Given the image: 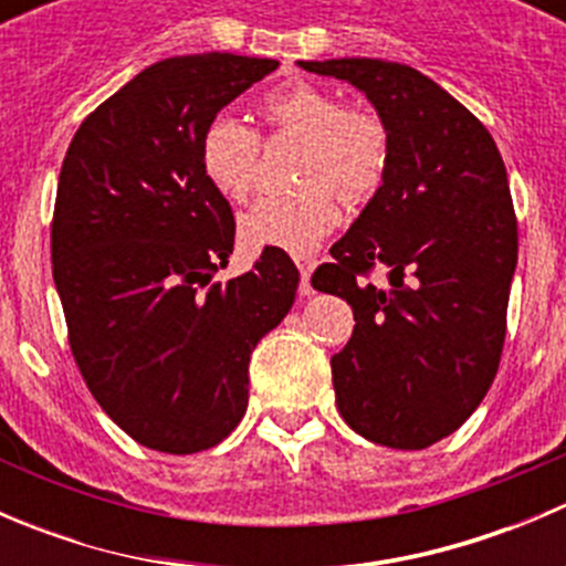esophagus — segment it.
Here are the masks:
<instances>
[{
    "mask_svg": "<svg viewBox=\"0 0 566 566\" xmlns=\"http://www.w3.org/2000/svg\"><path fill=\"white\" fill-rule=\"evenodd\" d=\"M301 271V295H315V287H312V271H315V260L312 256H295Z\"/></svg>",
    "mask_w": 566,
    "mask_h": 566,
    "instance_id": "1",
    "label": "esophagus"
}]
</instances>
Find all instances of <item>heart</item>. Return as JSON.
Returning a JSON list of instances; mask_svg holds the SVG:
<instances>
[{
  "label": "heart",
  "instance_id": "b5f03b06",
  "mask_svg": "<svg viewBox=\"0 0 566 566\" xmlns=\"http://www.w3.org/2000/svg\"><path fill=\"white\" fill-rule=\"evenodd\" d=\"M256 114L276 136L306 142L301 191L262 197L241 216L249 249L304 254L339 227L342 193L361 202L384 182L391 161V134L373 108H350L328 87L295 82L265 95ZM199 167L210 186L232 202H247L260 169V136L230 114H216L199 136Z\"/></svg>",
  "mask_w": 566,
  "mask_h": 566
}]
</instances>
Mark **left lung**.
I'll return each mask as SVG.
<instances>
[{
	"mask_svg": "<svg viewBox=\"0 0 566 566\" xmlns=\"http://www.w3.org/2000/svg\"><path fill=\"white\" fill-rule=\"evenodd\" d=\"M361 90L391 161L315 290L353 306L334 358L336 408L367 441L427 449L479 408L499 373L517 265L510 180L490 130L424 73L386 60L298 62ZM384 266V289L367 283Z\"/></svg>",
	"mask_w": 566,
	"mask_h": 566,
	"instance_id": "left-lung-1",
	"label": "left lung"
}]
</instances>
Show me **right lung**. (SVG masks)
Segmentation results:
<instances>
[{"instance_id": "obj_1", "label": "right lung", "mask_w": 566, "mask_h": 566, "mask_svg": "<svg viewBox=\"0 0 566 566\" xmlns=\"http://www.w3.org/2000/svg\"><path fill=\"white\" fill-rule=\"evenodd\" d=\"M276 60L169 56L87 114L65 153L51 262L84 384L136 443L193 454L247 413L249 358L298 290V268L265 249L213 282L235 216L199 167V136Z\"/></svg>"}]
</instances>
